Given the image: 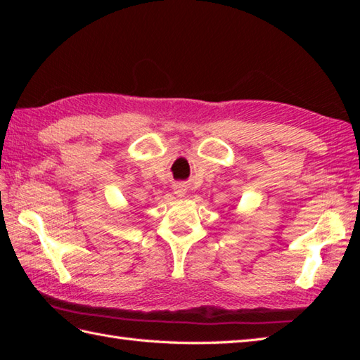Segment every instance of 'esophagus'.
I'll list each match as a JSON object with an SVG mask.
<instances>
[{"mask_svg": "<svg viewBox=\"0 0 360 360\" xmlns=\"http://www.w3.org/2000/svg\"><path fill=\"white\" fill-rule=\"evenodd\" d=\"M176 193H178L179 196H182V195H184V190H178V192H176Z\"/></svg>", "mask_w": 360, "mask_h": 360, "instance_id": "34e87169", "label": "esophagus"}]
</instances>
